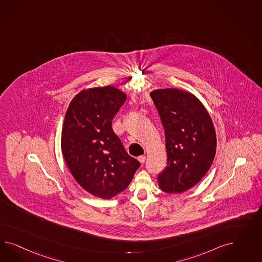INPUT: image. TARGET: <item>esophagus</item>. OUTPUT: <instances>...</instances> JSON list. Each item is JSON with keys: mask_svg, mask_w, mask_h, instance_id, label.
<instances>
[{"mask_svg": "<svg viewBox=\"0 0 262 262\" xmlns=\"http://www.w3.org/2000/svg\"><path fill=\"white\" fill-rule=\"evenodd\" d=\"M145 160H146V158H145L144 156H140V157L138 158V161H139L141 164H143V163L145 162Z\"/></svg>", "mask_w": 262, "mask_h": 262, "instance_id": "1", "label": "esophagus"}]
</instances>
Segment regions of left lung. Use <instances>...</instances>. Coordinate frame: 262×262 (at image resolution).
Returning a JSON list of instances; mask_svg holds the SVG:
<instances>
[{
  "mask_svg": "<svg viewBox=\"0 0 262 262\" xmlns=\"http://www.w3.org/2000/svg\"><path fill=\"white\" fill-rule=\"evenodd\" d=\"M165 133L166 169L158 178L160 189L179 194L206 176L216 154V133L205 105L194 94L179 88L152 90Z\"/></svg>",
  "mask_w": 262,
  "mask_h": 262,
  "instance_id": "left-lung-1",
  "label": "left lung"
}]
</instances>
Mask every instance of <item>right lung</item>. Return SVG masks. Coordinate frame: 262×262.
<instances>
[{"mask_svg": "<svg viewBox=\"0 0 262 262\" xmlns=\"http://www.w3.org/2000/svg\"><path fill=\"white\" fill-rule=\"evenodd\" d=\"M127 99L119 88H84L73 98L64 117L61 151L75 181L97 198L125 190L140 166L127 155L111 121Z\"/></svg>", "mask_w": 262, "mask_h": 262, "instance_id": "obj_1", "label": "right lung"}]
</instances>
